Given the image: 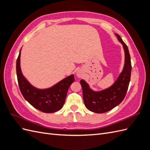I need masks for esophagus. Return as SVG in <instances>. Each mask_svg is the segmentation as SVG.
Returning a JSON list of instances; mask_svg holds the SVG:
<instances>
[{
    "label": "esophagus",
    "instance_id": "esophagus-1",
    "mask_svg": "<svg viewBox=\"0 0 150 150\" xmlns=\"http://www.w3.org/2000/svg\"><path fill=\"white\" fill-rule=\"evenodd\" d=\"M76 74H77V76H78V78H81V77L83 76V73H82V72H81V71H78V72H77Z\"/></svg>",
    "mask_w": 150,
    "mask_h": 150
}]
</instances>
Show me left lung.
<instances>
[{
  "instance_id": "obj_1",
  "label": "left lung",
  "mask_w": 150,
  "mask_h": 150,
  "mask_svg": "<svg viewBox=\"0 0 150 150\" xmlns=\"http://www.w3.org/2000/svg\"><path fill=\"white\" fill-rule=\"evenodd\" d=\"M115 35L123 47L125 59L123 69L115 83L107 89L94 91L89 88V84L84 80L80 81L84 105L89 110L94 112L103 113L111 110L122 101L128 89L131 72L129 50L120 36L117 34Z\"/></svg>"
}]
</instances>
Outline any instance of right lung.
<instances>
[{
	"label": "right lung",
	"instance_id": "obj_1",
	"mask_svg": "<svg viewBox=\"0 0 150 150\" xmlns=\"http://www.w3.org/2000/svg\"><path fill=\"white\" fill-rule=\"evenodd\" d=\"M21 51V49L16 62V71L22 96L33 107L44 112L51 113L61 110L65 103L68 89L74 81V75L67 76L49 88H36L30 84L22 73Z\"/></svg>",
	"mask_w": 150,
	"mask_h": 150
}]
</instances>
